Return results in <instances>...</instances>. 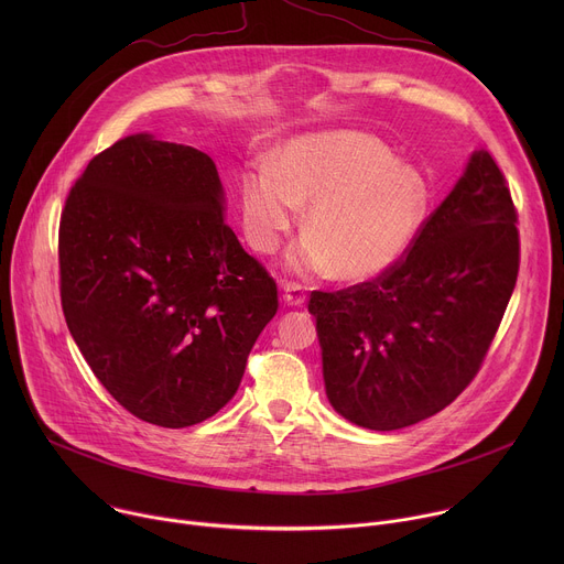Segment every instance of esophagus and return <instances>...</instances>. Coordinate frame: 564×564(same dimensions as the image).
Masks as SVG:
<instances>
[{"instance_id":"1","label":"esophagus","mask_w":564,"mask_h":564,"mask_svg":"<svg viewBox=\"0 0 564 564\" xmlns=\"http://www.w3.org/2000/svg\"><path fill=\"white\" fill-rule=\"evenodd\" d=\"M283 301L288 305H303L305 303V288L296 281H288L283 285Z\"/></svg>"}]
</instances>
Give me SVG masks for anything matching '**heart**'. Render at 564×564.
I'll list each match as a JSON object with an SVG mask.
<instances>
[{
	"label": "heart",
	"mask_w": 564,
	"mask_h": 564,
	"mask_svg": "<svg viewBox=\"0 0 564 564\" xmlns=\"http://www.w3.org/2000/svg\"><path fill=\"white\" fill-rule=\"evenodd\" d=\"M305 236L288 263L366 281L392 268L411 248L426 212L422 176L397 165L375 135L339 129L307 133L288 144L279 163L257 160L243 176L250 243L272 252L301 216Z\"/></svg>",
	"instance_id": "b5f03b06"
}]
</instances>
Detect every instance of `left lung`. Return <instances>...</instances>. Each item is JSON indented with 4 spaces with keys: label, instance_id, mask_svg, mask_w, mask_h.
Here are the masks:
<instances>
[{
    "label": "left lung",
    "instance_id": "obj_1",
    "mask_svg": "<svg viewBox=\"0 0 564 564\" xmlns=\"http://www.w3.org/2000/svg\"><path fill=\"white\" fill-rule=\"evenodd\" d=\"M516 220L505 174L475 151L392 268L312 292L326 394L341 417L370 431L413 426L473 381L516 288Z\"/></svg>",
    "mask_w": 564,
    "mask_h": 564
}]
</instances>
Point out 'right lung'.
I'll use <instances>...</instances> for the list:
<instances>
[{
	"label": "right lung",
	"instance_id": "right-lung-1",
	"mask_svg": "<svg viewBox=\"0 0 564 564\" xmlns=\"http://www.w3.org/2000/svg\"><path fill=\"white\" fill-rule=\"evenodd\" d=\"M70 337L122 409L163 429L216 415L279 310L225 220L214 160L133 133L87 165L59 220Z\"/></svg>",
	"mask_w": 564,
	"mask_h": 564
}]
</instances>
